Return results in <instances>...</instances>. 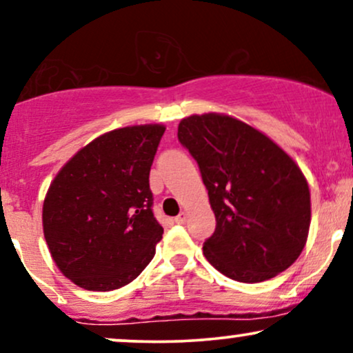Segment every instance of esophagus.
I'll list each match as a JSON object with an SVG mask.
<instances>
[{"mask_svg":"<svg viewBox=\"0 0 353 353\" xmlns=\"http://www.w3.org/2000/svg\"><path fill=\"white\" fill-rule=\"evenodd\" d=\"M185 219H188V212H181L179 216L176 217V222H177V224H184Z\"/></svg>","mask_w":353,"mask_h":353,"instance_id":"1","label":"esophagus"}]
</instances>
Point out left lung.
Here are the masks:
<instances>
[{
	"label": "left lung",
	"mask_w": 353,
	"mask_h": 353,
	"mask_svg": "<svg viewBox=\"0 0 353 353\" xmlns=\"http://www.w3.org/2000/svg\"><path fill=\"white\" fill-rule=\"evenodd\" d=\"M177 139L199 165L216 216L205 259L245 283L289 269L310 228L309 184L292 157L252 125L216 112L182 119Z\"/></svg>",
	"instance_id": "1"
}]
</instances>
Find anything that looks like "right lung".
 Wrapping results in <instances>:
<instances>
[{"label": "right lung", "mask_w": 353, "mask_h": 353, "mask_svg": "<svg viewBox=\"0 0 353 353\" xmlns=\"http://www.w3.org/2000/svg\"><path fill=\"white\" fill-rule=\"evenodd\" d=\"M165 131L129 125L96 137L63 165L43 204L52 261L76 285H128L156 254L164 229L152 214L149 172Z\"/></svg>", "instance_id": "1"}]
</instances>
